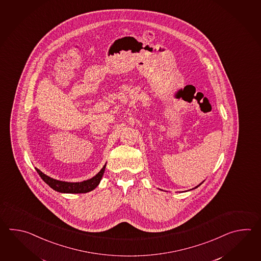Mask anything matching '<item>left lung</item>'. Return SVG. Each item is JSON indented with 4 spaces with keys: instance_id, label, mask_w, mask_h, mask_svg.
<instances>
[{
    "instance_id": "obj_1",
    "label": "left lung",
    "mask_w": 261,
    "mask_h": 261,
    "mask_svg": "<svg viewBox=\"0 0 261 261\" xmlns=\"http://www.w3.org/2000/svg\"><path fill=\"white\" fill-rule=\"evenodd\" d=\"M201 184L202 183H200V185H199V186H197V187H196V188H194V189H197V188H198V187H200V185H201Z\"/></svg>"
}]
</instances>
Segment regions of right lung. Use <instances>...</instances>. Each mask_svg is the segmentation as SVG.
<instances>
[{
  "instance_id": "obj_1",
  "label": "right lung",
  "mask_w": 261,
  "mask_h": 261,
  "mask_svg": "<svg viewBox=\"0 0 261 261\" xmlns=\"http://www.w3.org/2000/svg\"><path fill=\"white\" fill-rule=\"evenodd\" d=\"M106 164L102 167V169L95 175L94 177L83 181V182H76V183L56 180V179H53V178L47 176L46 174H44V172H41L39 169H37V168H35V169L41 178L44 180V182L47 184L51 189H54L58 192H61V193H87L98 187V185L100 184L101 177L105 173V171H106Z\"/></svg>"
}]
</instances>
